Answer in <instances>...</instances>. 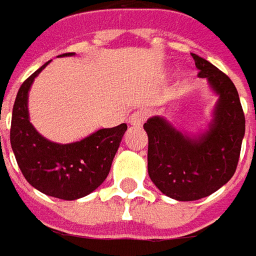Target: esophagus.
<instances>
[{"instance_id": "obj_1", "label": "esophagus", "mask_w": 256, "mask_h": 256, "mask_svg": "<svg viewBox=\"0 0 256 256\" xmlns=\"http://www.w3.org/2000/svg\"><path fill=\"white\" fill-rule=\"evenodd\" d=\"M145 118H146V112L145 111H142V110L134 111L131 116H130V118H128V122L131 125H140L144 122Z\"/></svg>"}]
</instances>
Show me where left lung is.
Segmentation results:
<instances>
[{"instance_id": "left-lung-1", "label": "left lung", "mask_w": 256, "mask_h": 256, "mask_svg": "<svg viewBox=\"0 0 256 256\" xmlns=\"http://www.w3.org/2000/svg\"><path fill=\"white\" fill-rule=\"evenodd\" d=\"M198 77L220 96L214 121L198 140L176 131L162 116L144 124L148 134V172L164 194L179 202L210 196L236 173L245 134V116L231 78L210 62L192 53Z\"/></svg>"}]
</instances>
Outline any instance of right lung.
<instances>
[{"instance_id": "obj_1", "label": "right lung", "mask_w": 256, "mask_h": 256, "mask_svg": "<svg viewBox=\"0 0 256 256\" xmlns=\"http://www.w3.org/2000/svg\"><path fill=\"white\" fill-rule=\"evenodd\" d=\"M68 54L73 53L60 56ZM48 63L20 87L12 108L11 146L29 184L48 196L76 200L90 194L107 179L126 124L98 130L90 136L68 145L44 140L29 122L28 92L35 77Z\"/></svg>"}]
</instances>
